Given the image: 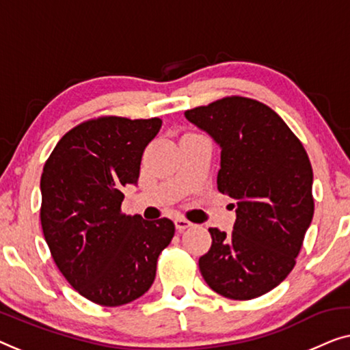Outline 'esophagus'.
<instances>
[{
    "label": "esophagus",
    "instance_id": "obj_1",
    "mask_svg": "<svg viewBox=\"0 0 350 350\" xmlns=\"http://www.w3.org/2000/svg\"><path fill=\"white\" fill-rule=\"evenodd\" d=\"M191 226H192V222L185 219V217H176V219H175V227H176V230H178V232H183L186 229H189Z\"/></svg>",
    "mask_w": 350,
    "mask_h": 350
}]
</instances>
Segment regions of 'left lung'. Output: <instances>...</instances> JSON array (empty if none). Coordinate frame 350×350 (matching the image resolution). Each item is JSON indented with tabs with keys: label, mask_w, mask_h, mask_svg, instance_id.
I'll return each instance as SVG.
<instances>
[{
	"label": "left lung",
	"mask_w": 350,
	"mask_h": 350,
	"mask_svg": "<svg viewBox=\"0 0 350 350\" xmlns=\"http://www.w3.org/2000/svg\"><path fill=\"white\" fill-rule=\"evenodd\" d=\"M185 116L219 145L217 189L237 202L232 234L208 229L202 276L226 298L260 297L295 267L312 221L310 158L284 120L259 100L229 96Z\"/></svg>",
	"instance_id": "1"
}]
</instances>
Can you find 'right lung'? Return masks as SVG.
<instances>
[{"label":"right lung","instance_id":"right-lung-1","mask_svg":"<svg viewBox=\"0 0 350 350\" xmlns=\"http://www.w3.org/2000/svg\"><path fill=\"white\" fill-rule=\"evenodd\" d=\"M159 118L100 116L66 133L40 176V224L58 270L80 295L103 306L137 300L175 234L167 217L121 213L123 187L137 185L142 154Z\"/></svg>","mask_w":350,"mask_h":350}]
</instances>
